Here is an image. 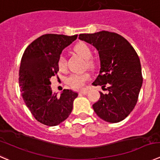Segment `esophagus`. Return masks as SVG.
Masks as SVG:
<instances>
[{
    "label": "esophagus",
    "instance_id": "obj_1",
    "mask_svg": "<svg viewBox=\"0 0 160 160\" xmlns=\"http://www.w3.org/2000/svg\"><path fill=\"white\" fill-rule=\"evenodd\" d=\"M87 92H88V91H87L86 89H83V90H81V91L79 92V94L85 95V94H87Z\"/></svg>",
    "mask_w": 160,
    "mask_h": 160
}]
</instances>
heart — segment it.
<instances>
[{
    "label": "heart",
    "instance_id": "obj_1",
    "mask_svg": "<svg viewBox=\"0 0 160 160\" xmlns=\"http://www.w3.org/2000/svg\"><path fill=\"white\" fill-rule=\"evenodd\" d=\"M74 50L78 54L86 60V65L92 68L94 65V61L91 58L92 50L89 46L84 42H79L74 47ZM58 68L61 71H64L67 68V61L63 54L58 59ZM90 75L87 72L84 73H73L68 78L67 82L69 85L75 88H81L85 85L87 81L89 80Z\"/></svg>",
    "mask_w": 160,
    "mask_h": 160
}]
</instances>
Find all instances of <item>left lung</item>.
<instances>
[{"label": "left lung", "mask_w": 160, "mask_h": 160, "mask_svg": "<svg viewBox=\"0 0 160 160\" xmlns=\"http://www.w3.org/2000/svg\"><path fill=\"white\" fill-rule=\"evenodd\" d=\"M79 39L92 44L99 52L100 71L93 85L108 91L92 105L98 117L110 123L125 119L137 103L142 85V68L137 53L121 35L108 31L80 34Z\"/></svg>", "instance_id": "8db88e82"}]
</instances>
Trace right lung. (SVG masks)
<instances>
[{
    "label": "right lung",
    "instance_id": "1",
    "mask_svg": "<svg viewBox=\"0 0 160 160\" xmlns=\"http://www.w3.org/2000/svg\"><path fill=\"white\" fill-rule=\"evenodd\" d=\"M77 37L42 35L27 47L22 58L18 78L22 96L33 117L45 125L56 126L65 121L78 96L69 89L58 96L52 92L50 81L59 71L58 62L62 50Z\"/></svg>",
    "mask_w": 160,
    "mask_h": 160
}]
</instances>
